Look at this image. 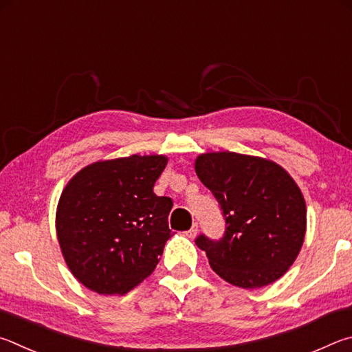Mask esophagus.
Instances as JSON below:
<instances>
[{"mask_svg":"<svg viewBox=\"0 0 352 352\" xmlns=\"http://www.w3.org/2000/svg\"><path fill=\"white\" fill-rule=\"evenodd\" d=\"M198 230H199V226H198V223H195V224L192 226V229L186 232V235H187L188 238H195L196 235H198Z\"/></svg>","mask_w":352,"mask_h":352,"instance_id":"obj_1","label":"esophagus"}]
</instances>
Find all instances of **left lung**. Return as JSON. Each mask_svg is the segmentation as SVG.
Masks as SVG:
<instances>
[{"mask_svg": "<svg viewBox=\"0 0 352 352\" xmlns=\"http://www.w3.org/2000/svg\"><path fill=\"white\" fill-rule=\"evenodd\" d=\"M196 175L226 221L224 235L195 239L221 278L243 289L286 274L303 245L306 204L297 184L272 160L223 151L201 154Z\"/></svg>", "mask_w": 352, "mask_h": 352, "instance_id": "8db88e82", "label": "left lung"}]
</instances>
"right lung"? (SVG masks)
Wrapping results in <instances>:
<instances>
[{
  "mask_svg": "<svg viewBox=\"0 0 352 352\" xmlns=\"http://www.w3.org/2000/svg\"><path fill=\"white\" fill-rule=\"evenodd\" d=\"M165 156L91 164L65 187L57 236L67 267L91 291L126 294L151 275L171 236L173 201L153 192Z\"/></svg>",
  "mask_w": 352,
  "mask_h": 352,
  "instance_id": "obj_1",
  "label": "right lung"
}]
</instances>
